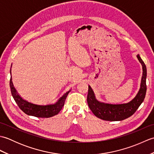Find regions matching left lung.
I'll list each match as a JSON object with an SVG mask.
<instances>
[{
	"label": "left lung",
	"instance_id": "obj_1",
	"mask_svg": "<svg viewBox=\"0 0 154 154\" xmlns=\"http://www.w3.org/2000/svg\"><path fill=\"white\" fill-rule=\"evenodd\" d=\"M139 61L142 65L143 74L140 85V89L138 94L129 103L112 104L98 101L93 89L89 85V91L87 94V103L90 109L97 117L99 119L108 121H120L123 120L131 116L134 113L140 104L142 103L145 99L146 93V76L147 70L144 62L139 55H137Z\"/></svg>",
	"mask_w": 154,
	"mask_h": 154
}]
</instances>
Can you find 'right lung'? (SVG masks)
<instances>
[{
    "label": "right lung",
    "mask_w": 154,
    "mask_h": 154,
    "mask_svg": "<svg viewBox=\"0 0 154 154\" xmlns=\"http://www.w3.org/2000/svg\"><path fill=\"white\" fill-rule=\"evenodd\" d=\"M10 87H11L12 95L20 109L25 114H28V115L34 116L39 118H50L57 114L64 106L65 99H66L68 95V93L71 91V90H69L67 93L63 94V96L61 97L57 102L55 103L48 104H37L29 102V101L22 99L19 95L14 87V85L12 83V77H11V79H10Z\"/></svg>",
    "instance_id": "right-lung-1"
}]
</instances>
